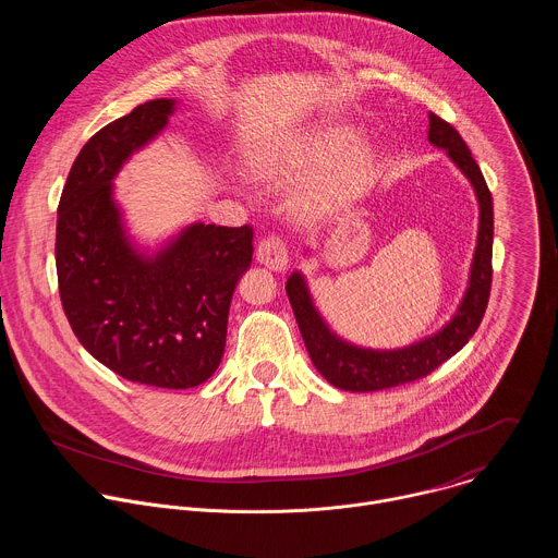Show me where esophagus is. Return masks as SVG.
<instances>
[{
    "mask_svg": "<svg viewBox=\"0 0 558 558\" xmlns=\"http://www.w3.org/2000/svg\"><path fill=\"white\" fill-rule=\"evenodd\" d=\"M256 260L271 271H284L289 256L280 235H267L256 247Z\"/></svg>",
    "mask_w": 558,
    "mask_h": 558,
    "instance_id": "obj_1",
    "label": "esophagus"
}]
</instances>
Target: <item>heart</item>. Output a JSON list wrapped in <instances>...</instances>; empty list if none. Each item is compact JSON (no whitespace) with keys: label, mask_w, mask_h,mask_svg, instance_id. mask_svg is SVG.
Returning <instances> with one entry per match:
<instances>
[{"label":"heart","mask_w":558,"mask_h":558,"mask_svg":"<svg viewBox=\"0 0 558 558\" xmlns=\"http://www.w3.org/2000/svg\"><path fill=\"white\" fill-rule=\"evenodd\" d=\"M357 138V132L351 128H338L320 138H313L304 147H289L284 151H260L254 156L252 170L260 179H278L284 177L293 170V166L300 161V158H317V161H325V158H333L342 151H347Z\"/></svg>","instance_id":"heart-1"}]
</instances>
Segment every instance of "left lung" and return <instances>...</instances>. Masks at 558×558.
I'll return each instance as SVG.
<instances>
[{
	"label": "left lung",
	"mask_w": 558,
	"mask_h": 558,
	"mask_svg": "<svg viewBox=\"0 0 558 558\" xmlns=\"http://www.w3.org/2000/svg\"><path fill=\"white\" fill-rule=\"evenodd\" d=\"M428 141L448 151L452 163L472 183L476 201H480V233H476V250L465 295L452 315V320L435 336L404 349L375 351L353 347L338 338L313 306L302 274H291L287 280V295L295 313L304 347L313 366L336 388L368 392L426 377L448 357L461 351L484 320L493 284V194L461 134L433 112L428 114Z\"/></svg>",
	"instance_id": "1"
}]
</instances>
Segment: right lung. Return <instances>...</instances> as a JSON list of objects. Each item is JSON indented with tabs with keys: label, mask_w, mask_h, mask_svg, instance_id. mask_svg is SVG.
Wrapping results in <instances>:
<instances>
[{
	"label": "right lung",
	"mask_w": 558,
	"mask_h": 558,
	"mask_svg": "<svg viewBox=\"0 0 558 558\" xmlns=\"http://www.w3.org/2000/svg\"><path fill=\"white\" fill-rule=\"evenodd\" d=\"M172 112V99L145 101L82 147L57 207L54 260L63 313L95 360L130 381L194 388L222 360L254 229L196 222L156 256L132 247L112 179Z\"/></svg>",
	"instance_id": "add662e5"
}]
</instances>
